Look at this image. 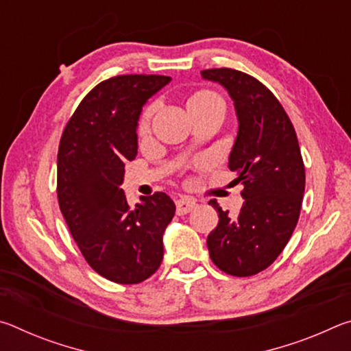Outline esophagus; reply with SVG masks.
<instances>
[{
    "label": "esophagus",
    "mask_w": 351,
    "mask_h": 351,
    "mask_svg": "<svg viewBox=\"0 0 351 351\" xmlns=\"http://www.w3.org/2000/svg\"><path fill=\"white\" fill-rule=\"evenodd\" d=\"M197 207V201L193 198H181L176 201V213L178 215H186Z\"/></svg>",
    "instance_id": "1"
}]
</instances>
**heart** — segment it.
<instances>
[{"label":"heart","mask_w":351,"mask_h":351,"mask_svg":"<svg viewBox=\"0 0 351 351\" xmlns=\"http://www.w3.org/2000/svg\"><path fill=\"white\" fill-rule=\"evenodd\" d=\"M210 102H221L223 100L221 97L218 96L217 93H213L210 90H199L197 93H193L192 96L189 97L187 100V108H192V106H199V105H206V104H210ZM153 114V106H148V108L144 110V112L141 114L139 119V123H138V130L139 133H145L148 130V125H150V119Z\"/></svg>","instance_id":"obj_1"}]
</instances>
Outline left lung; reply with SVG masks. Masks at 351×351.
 <instances>
[{"label":"left lung","mask_w":351,"mask_h":351,"mask_svg":"<svg viewBox=\"0 0 351 351\" xmlns=\"http://www.w3.org/2000/svg\"><path fill=\"white\" fill-rule=\"evenodd\" d=\"M201 75L221 83L234 100L239 136L229 169L239 175L245 198L234 218L210 199L219 219L207 247L226 274L249 277L274 263L294 232L305 192L304 159L287 111L263 83L230 68L204 69Z\"/></svg>","instance_id":"left-lung-1"}]
</instances>
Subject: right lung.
Segmentation results:
<instances>
[{"instance_id": "right-lung-1", "label": "right lung", "mask_w": 351, "mask_h": 351, "mask_svg": "<svg viewBox=\"0 0 351 351\" xmlns=\"http://www.w3.org/2000/svg\"><path fill=\"white\" fill-rule=\"evenodd\" d=\"M171 79L125 74L100 82L63 130L57 156L58 206L91 268L108 280L134 285L161 266L162 234L175 215L170 197H142L134 209L119 187L138 153L142 106Z\"/></svg>"}]
</instances>
